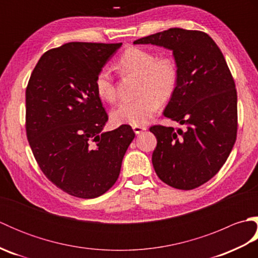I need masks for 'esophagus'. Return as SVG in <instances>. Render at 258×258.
I'll return each instance as SVG.
<instances>
[{
	"instance_id": "34e87169",
	"label": "esophagus",
	"mask_w": 258,
	"mask_h": 258,
	"mask_svg": "<svg viewBox=\"0 0 258 258\" xmlns=\"http://www.w3.org/2000/svg\"><path fill=\"white\" fill-rule=\"evenodd\" d=\"M147 127L146 126H133V131L135 132V134H140L145 131Z\"/></svg>"
}]
</instances>
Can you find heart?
<instances>
[{
	"label": "heart",
	"instance_id": "obj_1",
	"mask_svg": "<svg viewBox=\"0 0 258 258\" xmlns=\"http://www.w3.org/2000/svg\"><path fill=\"white\" fill-rule=\"evenodd\" d=\"M118 68L126 73L140 75L138 98L125 101L113 109L112 120L117 125L142 126L153 117L161 103L168 102L176 92L179 73L175 59L169 55L158 56L142 47H130L118 58ZM94 90L102 101L115 102L117 97L114 78L108 68L98 71Z\"/></svg>",
	"mask_w": 258,
	"mask_h": 258
}]
</instances>
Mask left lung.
Returning <instances> with one entry per match:
<instances>
[{
  "label": "left lung",
  "mask_w": 258,
  "mask_h": 258,
  "mask_svg": "<svg viewBox=\"0 0 258 258\" xmlns=\"http://www.w3.org/2000/svg\"><path fill=\"white\" fill-rule=\"evenodd\" d=\"M134 44L173 51L178 87L164 111L184 128L153 125L157 144L152 163L157 176L174 188L206 183L226 162L237 135V92L223 53L205 32L174 27Z\"/></svg>",
  "instance_id": "1"
}]
</instances>
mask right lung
Wrapping results in <instances>:
<instances>
[{"label":"right lung","mask_w":258,"mask_h":258,"mask_svg":"<svg viewBox=\"0 0 258 258\" xmlns=\"http://www.w3.org/2000/svg\"><path fill=\"white\" fill-rule=\"evenodd\" d=\"M122 43L71 42L38 59L25 92V130L48 180L80 199H95L116 182L135 133L103 132L108 115L94 80Z\"/></svg>","instance_id":"1"}]
</instances>
